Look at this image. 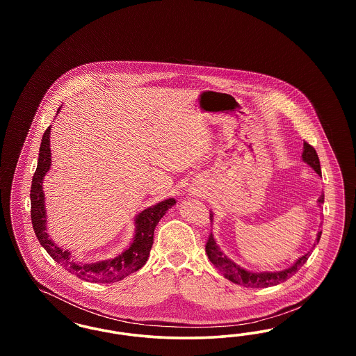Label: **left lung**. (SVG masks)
Returning <instances> with one entry per match:
<instances>
[{
  "mask_svg": "<svg viewBox=\"0 0 356 356\" xmlns=\"http://www.w3.org/2000/svg\"><path fill=\"white\" fill-rule=\"evenodd\" d=\"M302 157H303V161L307 163L318 175H322L321 161H319L318 153H316L314 147H311L305 141V144H303V154H302ZM318 203H324V195H322L318 199ZM212 218H213V213L211 212V218L209 219H212ZM321 236H322V231L318 232L316 243H319ZM314 247H315V244H314ZM205 252L208 254L209 261L219 271L222 272L224 277H227L232 283H236V284H240V286L250 288L271 287V286H276L279 283L286 282L288 277H291L293 273H296V272L302 268V266L308 260L309 254H311V252H308V254H303L291 267H288V268L283 270V271L251 272L241 268L238 264L234 263L229 257H227L225 254H222L220 247L216 244V240L213 238L212 234L209 235L208 241L205 244Z\"/></svg>",
  "mask_w": 356,
  "mask_h": 356,
  "instance_id": "obj_1",
  "label": "left lung"
}]
</instances>
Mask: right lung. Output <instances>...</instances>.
Masks as SVG:
<instances>
[{
	"instance_id": "right-lung-1",
	"label": "right lung",
	"mask_w": 356,
	"mask_h": 356,
	"mask_svg": "<svg viewBox=\"0 0 356 356\" xmlns=\"http://www.w3.org/2000/svg\"><path fill=\"white\" fill-rule=\"evenodd\" d=\"M61 109V108H60ZM57 111V113L60 112ZM51 170V127L45 131L40 145L37 168L33 175L31 186V218L33 224L34 234L40 244L51 254V259L57 261L72 275L90 283H116L127 277L128 275L138 271L148 260L153 244V232L160 219L172 208L176 200L167 199L164 202L141 211L135 219V236L131 245L113 259L81 263L73 259L69 251L57 247L47 232V211L45 197L42 192V180L47 172Z\"/></svg>"
}]
</instances>
